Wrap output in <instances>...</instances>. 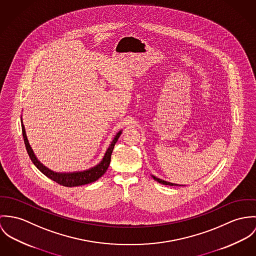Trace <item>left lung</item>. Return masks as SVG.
<instances>
[{"label":"left lung","instance_id":"left-lung-1","mask_svg":"<svg viewBox=\"0 0 256 256\" xmlns=\"http://www.w3.org/2000/svg\"><path fill=\"white\" fill-rule=\"evenodd\" d=\"M152 178L155 180H157L158 182H160V184H166V186H180V184H172V182H166V180H160V178H156V176H152Z\"/></svg>","mask_w":256,"mask_h":256}]
</instances>
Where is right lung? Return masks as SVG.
Instances as JSON below:
<instances>
[{
  "label": "right lung",
  "mask_w": 256,
  "mask_h": 256,
  "mask_svg": "<svg viewBox=\"0 0 256 256\" xmlns=\"http://www.w3.org/2000/svg\"><path fill=\"white\" fill-rule=\"evenodd\" d=\"M22 136H24V144L26 147V151L28 153L29 157L32 161V163L37 167V169L42 172L46 176H48L49 178H51L52 180L56 182L58 184L66 186V188H72V186H84L90 182H93L95 180H97L99 178H101L105 172L108 169L110 162H111V155L114 149V144L118 142L122 132H118L116 134V136H114L113 142L111 143V145L109 146L103 160L95 167L89 169V170H84V172H56L53 170H49L48 168H46L45 166H43V164H41L36 156L34 155L33 150L31 149L30 145H29L28 140L26 134V128L22 124Z\"/></svg>",
  "instance_id": "right-lung-1"
}]
</instances>
